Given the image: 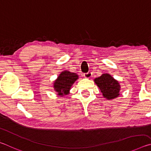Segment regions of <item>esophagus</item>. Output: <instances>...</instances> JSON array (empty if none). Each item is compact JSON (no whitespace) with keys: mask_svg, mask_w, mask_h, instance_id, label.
Listing matches in <instances>:
<instances>
[{"mask_svg":"<svg viewBox=\"0 0 151 151\" xmlns=\"http://www.w3.org/2000/svg\"><path fill=\"white\" fill-rule=\"evenodd\" d=\"M91 76H92V73L91 72V71H89V72L83 74V76L86 78H90L91 77Z\"/></svg>","mask_w":151,"mask_h":151,"instance_id":"esophagus-1","label":"esophagus"}]
</instances>
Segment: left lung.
Returning a JSON list of instances; mask_svg holds the SVG:
<instances>
[{
  "label": "left lung",
  "instance_id": "1",
  "mask_svg": "<svg viewBox=\"0 0 151 151\" xmlns=\"http://www.w3.org/2000/svg\"><path fill=\"white\" fill-rule=\"evenodd\" d=\"M105 98L108 100L115 99L119 96L120 84L109 73H104L94 80Z\"/></svg>",
  "mask_w": 151,
  "mask_h": 151
}]
</instances>
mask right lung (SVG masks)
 I'll use <instances>...</instances> for the list:
<instances>
[{"instance_id": "right-lung-1", "label": "right lung", "mask_w": 151, "mask_h": 151, "mask_svg": "<svg viewBox=\"0 0 151 151\" xmlns=\"http://www.w3.org/2000/svg\"><path fill=\"white\" fill-rule=\"evenodd\" d=\"M78 79L76 73L69 71H63L61 73L54 82V90L60 96H64L69 94L70 90L74 82Z\"/></svg>"}]
</instances>
